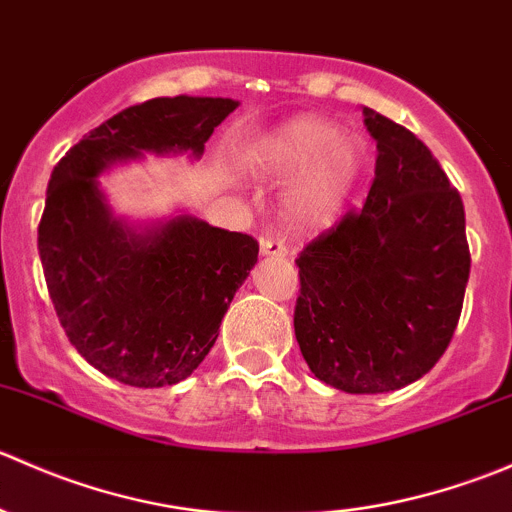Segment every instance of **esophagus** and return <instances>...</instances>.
<instances>
[{"label": "esophagus", "mask_w": 512, "mask_h": 512, "mask_svg": "<svg viewBox=\"0 0 512 512\" xmlns=\"http://www.w3.org/2000/svg\"><path fill=\"white\" fill-rule=\"evenodd\" d=\"M262 247V255H270V257H287V242L285 237H262L260 242Z\"/></svg>", "instance_id": "1"}]
</instances>
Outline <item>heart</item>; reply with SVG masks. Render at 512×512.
Instances as JSON below:
<instances>
[{
  "mask_svg": "<svg viewBox=\"0 0 512 512\" xmlns=\"http://www.w3.org/2000/svg\"><path fill=\"white\" fill-rule=\"evenodd\" d=\"M255 163L280 175L304 167L287 193L289 213L302 225H329L364 168V143L339 136V128L324 118L299 116L257 143Z\"/></svg>",
  "mask_w": 512,
  "mask_h": 512,
  "instance_id": "heart-1",
  "label": "heart"
}]
</instances>
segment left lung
I'll use <instances>...</instances> for the list:
<instances>
[{
  "label": "left lung",
  "mask_w": 512,
  "mask_h": 512,
  "mask_svg": "<svg viewBox=\"0 0 512 512\" xmlns=\"http://www.w3.org/2000/svg\"><path fill=\"white\" fill-rule=\"evenodd\" d=\"M376 175L361 210L297 262L294 334L312 374L347 394L396 391L436 366L471 272L466 210L426 146L364 108Z\"/></svg>",
  "instance_id": "left-lung-1"
}]
</instances>
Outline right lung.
<instances>
[{
    "mask_svg": "<svg viewBox=\"0 0 512 512\" xmlns=\"http://www.w3.org/2000/svg\"><path fill=\"white\" fill-rule=\"evenodd\" d=\"M235 108L232 98L208 96L136 103L51 170L39 223L49 297L76 352L121 384L158 389L188 379L213 349L260 245L198 218L128 230L103 205L96 175L141 153L200 156Z\"/></svg>",
    "mask_w": 512,
    "mask_h": 512,
    "instance_id": "add662e5",
    "label": "right lung"
}]
</instances>
